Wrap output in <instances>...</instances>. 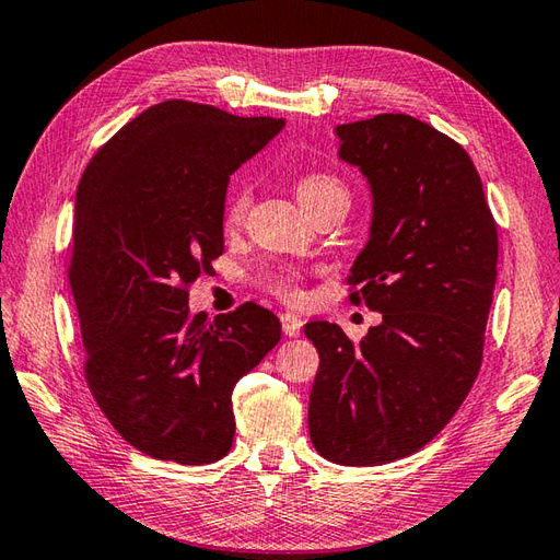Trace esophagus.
Here are the masks:
<instances>
[{"instance_id": "34e87169", "label": "esophagus", "mask_w": 560, "mask_h": 560, "mask_svg": "<svg viewBox=\"0 0 560 560\" xmlns=\"http://www.w3.org/2000/svg\"><path fill=\"white\" fill-rule=\"evenodd\" d=\"M281 329L285 336H289V339H295V336L303 329V319L298 315H291V312H285V315H281Z\"/></svg>"}]
</instances>
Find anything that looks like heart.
Here are the masks:
<instances>
[{
	"mask_svg": "<svg viewBox=\"0 0 560 560\" xmlns=\"http://www.w3.org/2000/svg\"><path fill=\"white\" fill-rule=\"evenodd\" d=\"M298 200L305 207L317 205L322 200L329 198H348V190L341 184L339 178H334L329 174H305L301 180H298ZM250 207V188L248 186H238L229 195L226 210H224V221L226 226H241L245 214H248ZM267 289L275 291L283 301H301V283H298V275L291 269H281V271H271L265 279Z\"/></svg>",
	"mask_w": 560,
	"mask_h": 560,
	"instance_id": "b5f03b06",
	"label": "heart"
}]
</instances>
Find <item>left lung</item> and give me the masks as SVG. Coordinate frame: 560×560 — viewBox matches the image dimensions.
<instances>
[{"label":"left lung","mask_w":560,"mask_h":560,"mask_svg":"<svg viewBox=\"0 0 560 560\" xmlns=\"http://www.w3.org/2000/svg\"><path fill=\"white\" fill-rule=\"evenodd\" d=\"M372 192L370 241L350 267L353 303L382 312L358 346L307 322L319 353L307 427L322 458L384 465L427 446L482 365L499 236L482 180L456 140L408 114L334 128Z\"/></svg>","instance_id":"8db88e82"}]
</instances>
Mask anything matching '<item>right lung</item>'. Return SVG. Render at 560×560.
<instances>
[{"mask_svg":"<svg viewBox=\"0 0 560 560\" xmlns=\"http://www.w3.org/2000/svg\"><path fill=\"white\" fill-rule=\"evenodd\" d=\"M283 128L166 100L97 150L75 192L69 281L85 380L128 444L205 465L233 444V386L281 339L275 312L245 303L190 315L188 285L224 253L229 178Z\"/></svg>","mask_w":560,"mask_h":560,"instance_id":"add662e5","label":"right lung"}]
</instances>
